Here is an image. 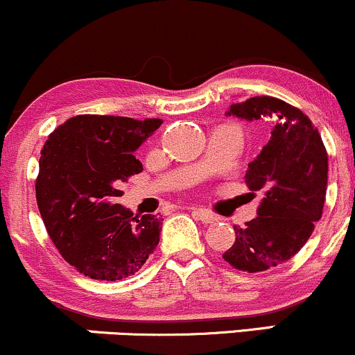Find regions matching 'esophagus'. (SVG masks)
Segmentation results:
<instances>
[{
  "label": "esophagus",
  "instance_id": "1",
  "mask_svg": "<svg viewBox=\"0 0 355 355\" xmlns=\"http://www.w3.org/2000/svg\"><path fill=\"white\" fill-rule=\"evenodd\" d=\"M192 216L196 217V219H198V220L205 222V224H212V222L217 220V217L214 216V214H210L209 210H205V209H197V207H193V209H192Z\"/></svg>",
  "mask_w": 355,
  "mask_h": 355
}]
</instances>
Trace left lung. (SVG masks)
I'll return each mask as SVG.
<instances>
[{
  "mask_svg": "<svg viewBox=\"0 0 355 355\" xmlns=\"http://www.w3.org/2000/svg\"><path fill=\"white\" fill-rule=\"evenodd\" d=\"M225 116L271 124L270 141L246 170L249 190L263 193L258 217L234 225V244L222 254L239 271H266L297 254L320 220L329 157L309 116L282 99L251 97Z\"/></svg>",
  "mask_w": 355,
  "mask_h": 355,
  "instance_id": "1",
  "label": "left lung"
}]
</instances>
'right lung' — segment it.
<instances>
[{"label": "right lung", "instance_id": "add662e5", "mask_svg": "<svg viewBox=\"0 0 355 355\" xmlns=\"http://www.w3.org/2000/svg\"><path fill=\"white\" fill-rule=\"evenodd\" d=\"M162 123L80 114L45 141L35 184L38 209L62 258L84 276L128 278L158 246L162 217L139 219L114 202L123 196L121 182L143 170L133 153Z\"/></svg>", "mask_w": 355, "mask_h": 355}]
</instances>
